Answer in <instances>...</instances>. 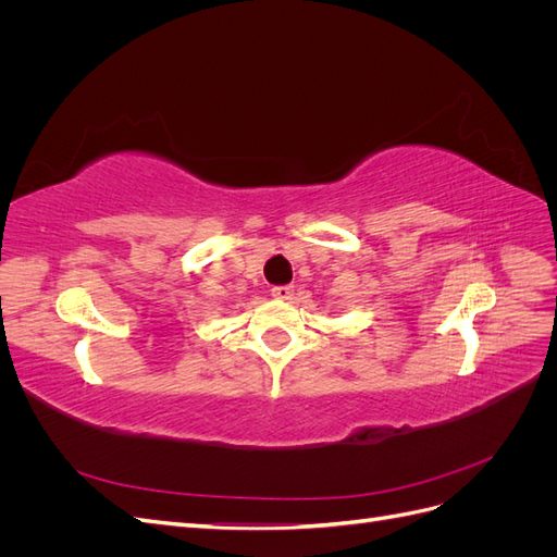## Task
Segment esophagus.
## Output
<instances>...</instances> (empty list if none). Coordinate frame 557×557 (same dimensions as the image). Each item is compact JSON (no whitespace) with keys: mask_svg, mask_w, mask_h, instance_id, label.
Masks as SVG:
<instances>
[{"mask_svg":"<svg viewBox=\"0 0 557 557\" xmlns=\"http://www.w3.org/2000/svg\"><path fill=\"white\" fill-rule=\"evenodd\" d=\"M293 295H295L293 285H274V288H272V297H274V299H281V301L293 299Z\"/></svg>","mask_w":557,"mask_h":557,"instance_id":"1","label":"esophagus"}]
</instances>
